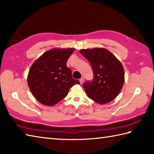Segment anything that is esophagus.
Returning a JSON list of instances; mask_svg holds the SVG:
<instances>
[{
	"instance_id": "34e87169",
	"label": "esophagus",
	"mask_w": 154,
	"mask_h": 154,
	"mask_svg": "<svg viewBox=\"0 0 154 154\" xmlns=\"http://www.w3.org/2000/svg\"><path fill=\"white\" fill-rule=\"evenodd\" d=\"M79 81H80V83L82 84L84 82V78L83 77H81V79H79Z\"/></svg>"
}]
</instances>
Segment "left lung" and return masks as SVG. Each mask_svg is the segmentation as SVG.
<instances>
[{
  "label": "left lung",
  "instance_id": "left-lung-1",
  "mask_svg": "<svg viewBox=\"0 0 154 154\" xmlns=\"http://www.w3.org/2000/svg\"><path fill=\"white\" fill-rule=\"evenodd\" d=\"M79 53L88 60L93 71V79L83 87L88 97L99 104L115 99L124 83V69L116 57L103 48L81 49Z\"/></svg>",
  "mask_w": 154,
  "mask_h": 154
}]
</instances>
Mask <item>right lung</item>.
I'll return each instance as SVG.
<instances>
[{
	"label": "right lung",
	"mask_w": 154,
	"mask_h": 154,
	"mask_svg": "<svg viewBox=\"0 0 154 154\" xmlns=\"http://www.w3.org/2000/svg\"><path fill=\"white\" fill-rule=\"evenodd\" d=\"M75 49H53L36 60L30 69L27 83L41 103L51 106L67 95L71 87L80 84L72 77L67 61Z\"/></svg>",
	"instance_id": "right-lung-1"
}]
</instances>
